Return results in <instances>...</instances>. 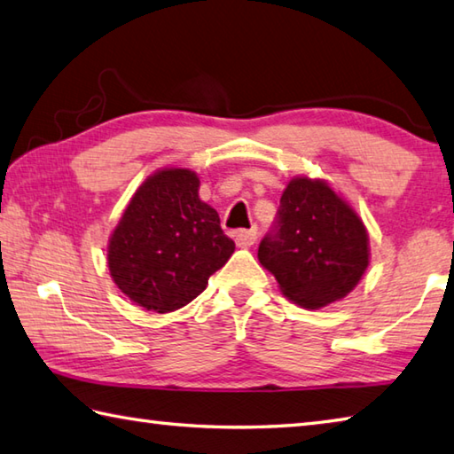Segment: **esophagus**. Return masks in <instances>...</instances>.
Listing matches in <instances>:
<instances>
[{"instance_id":"obj_1","label":"esophagus","mask_w":454,"mask_h":454,"mask_svg":"<svg viewBox=\"0 0 454 454\" xmlns=\"http://www.w3.org/2000/svg\"><path fill=\"white\" fill-rule=\"evenodd\" d=\"M255 240H258V232H255V230H240V232L236 234L238 246H252Z\"/></svg>"}]
</instances>
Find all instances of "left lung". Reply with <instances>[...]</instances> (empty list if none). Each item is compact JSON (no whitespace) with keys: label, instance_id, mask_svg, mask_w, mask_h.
<instances>
[{"label":"left lung","instance_id":"obj_1","mask_svg":"<svg viewBox=\"0 0 454 454\" xmlns=\"http://www.w3.org/2000/svg\"><path fill=\"white\" fill-rule=\"evenodd\" d=\"M258 258L286 298L317 309L357 286L369 263L367 232L325 183L294 178L279 199L274 226L262 238Z\"/></svg>","mask_w":454,"mask_h":454}]
</instances>
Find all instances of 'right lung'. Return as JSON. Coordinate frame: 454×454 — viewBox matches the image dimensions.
Listing matches in <instances>:
<instances>
[{"label": "right lung", "instance_id": "obj_1", "mask_svg": "<svg viewBox=\"0 0 454 454\" xmlns=\"http://www.w3.org/2000/svg\"><path fill=\"white\" fill-rule=\"evenodd\" d=\"M200 180L167 168L135 192L109 242V270L137 306L168 313L206 290L234 254L218 212L200 200Z\"/></svg>", "mask_w": 454, "mask_h": 454}]
</instances>
